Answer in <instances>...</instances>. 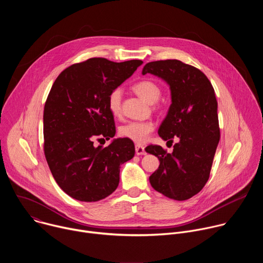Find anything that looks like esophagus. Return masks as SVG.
Returning a JSON list of instances; mask_svg holds the SVG:
<instances>
[{"label":"esophagus","mask_w":263,"mask_h":263,"mask_svg":"<svg viewBox=\"0 0 263 263\" xmlns=\"http://www.w3.org/2000/svg\"><path fill=\"white\" fill-rule=\"evenodd\" d=\"M135 153L136 155H145V149L142 145H136L135 146Z\"/></svg>","instance_id":"esophagus-1"}]
</instances>
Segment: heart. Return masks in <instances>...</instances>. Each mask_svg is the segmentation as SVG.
I'll return each mask as SVG.
<instances>
[{
    "instance_id": "b5f03b06",
    "label": "heart",
    "mask_w": 263,
    "mask_h": 263,
    "mask_svg": "<svg viewBox=\"0 0 263 263\" xmlns=\"http://www.w3.org/2000/svg\"><path fill=\"white\" fill-rule=\"evenodd\" d=\"M134 92L148 104H155L161 97L160 87L153 81L142 80L135 83L132 87ZM122 89L116 88L108 97V108L114 117H120L122 112ZM154 124L152 122H129L119 128V134L135 143L141 144L145 142L153 131Z\"/></svg>"
}]
</instances>
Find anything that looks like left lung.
I'll return each mask as SVG.
<instances>
[{
  "label": "left lung",
  "instance_id": "obj_1",
  "mask_svg": "<svg viewBox=\"0 0 263 263\" xmlns=\"http://www.w3.org/2000/svg\"><path fill=\"white\" fill-rule=\"evenodd\" d=\"M141 73L154 74L170 86L172 104L158 134L163 140L179 139L172 153L160 145L145 148L160 162L149 183L170 199H191L208 181L219 141L214 89L200 69L176 59L148 62Z\"/></svg>",
  "mask_w": 263,
  "mask_h": 263
}]
</instances>
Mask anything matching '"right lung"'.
I'll list each match as a JSON object with an SVG mask.
<instances>
[{
	"instance_id": "add662e5",
	"label": "right lung",
	"mask_w": 263,
	"mask_h": 263,
	"mask_svg": "<svg viewBox=\"0 0 263 263\" xmlns=\"http://www.w3.org/2000/svg\"><path fill=\"white\" fill-rule=\"evenodd\" d=\"M143 62L90 58L65 68L55 80L44 110L45 155L60 189L72 199L97 202L114 193L121 164L133 158L134 144L114 138L96 147V138L115 137L110 92Z\"/></svg>"
}]
</instances>
